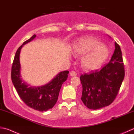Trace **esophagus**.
I'll return each mask as SVG.
<instances>
[{"instance_id":"obj_1","label":"esophagus","mask_w":134,"mask_h":134,"mask_svg":"<svg viewBox=\"0 0 134 134\" xmlns=\"http://www.w3.org/2000/svg\"><path fill=\"white\" fill-rule=\"evenodd\" d=\"M70 75H71V76L74 77V76H76L77 73H76V72H75V71H71L70 73Z\"/></svg>"}]
</instances>
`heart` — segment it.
I'll list each match as a JSON object with an SVG mask.
<instances>
[{"label": "heart", "instance_id": "b5f03b06", "mask_svg": "<svg viewBox=\"0 0 134 134\" xmlns=\"http://www.w3.org/2000/svg\"><path fill=\"white\" fill-rule=\"evenodd\" d=\"M72 52L76 55H82L80 60L81 67L86 70H93L107 59L109 50L107 46L92 37L80 38L73 43Z\"/></svg>", "mask_w": 134, "mask_h": 134}]
</instances>
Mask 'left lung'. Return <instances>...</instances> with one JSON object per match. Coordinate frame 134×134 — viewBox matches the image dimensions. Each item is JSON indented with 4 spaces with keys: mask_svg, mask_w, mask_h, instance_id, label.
Returning a JSON list of instances; mask_svg holds the SVG:
<instances>
[{
    "mask_svg": "<svg viewBox=\"0 0 134 134\" xmlns=\"http://www.w3.org/2000/svg\"><path fill=\"white\" fill-rule=\"evenodd\" d=\"M124 76L122 52L120 46L115 42V50L109 63L100 69L80 76L81 100L84 105L91 109L110 105L118 94Z\"/></svg>",
    "mask_w": 134,
    "mask_h": 134,
    "instance_id": "8db88e82",
    "label": "left lung"
}]
</instances>
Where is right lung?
Returning a JSON list of instances; mask_svg holds the SVG:
<instances>
[{
  "instance_id": "obj_1",
  "label": "right lung",
  "mask_w": 134,
  "mask_h": 134,
  "mask_svg": "<svg viewBox=\"0 0 134 134\" xmlns=\"http://www.w3.org/2000/svg\"><path fill=\"white\" fill-rule=\"evenodd\" d=\"M36 37V35H34L17 50L12 68V81L19 97L27 105L38 111H46L52 108L56 103L61 87L67 79L69 72H60L50 82L41 86H30L24 81L21 75L20 52L24 45Z\"/></svg>"
}]
</instances>
